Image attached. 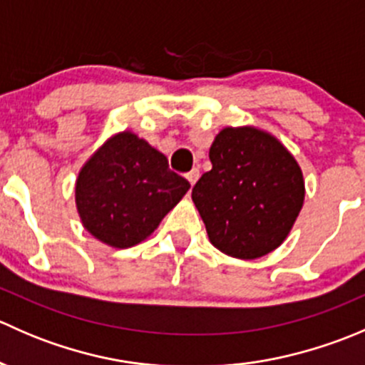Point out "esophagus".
Wrapping results in <instances>:
<instances>
[{
    "instance_id": "1",
    "label": "esophagus",
    "mask_w": 365,
    "mask_h": 365,
    "mask_svg": "<svg viewBox=\"0 0 365 365\" xmlns=\"http://www.w3.org/2000/svg\"><path fill=\"white\" fill-rule=\"evenodd\" d=\"M185 178L189 180V182H190V185H194V183L197 182V178H200V169H197V168H194L192 171H189V173H187V175H185Z\"/></svg>"
}]
</instances>
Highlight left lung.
I'll return each mask as SVG.
<instances>
[{"instance_id":"left-lung-1","label":"left lung","mask_w":365,"mask_h":365,"mask_svg":"<svg viewBox=\"0 0 365 365\" xmlns=\"http://www.w3.org/2000/svg\"><path fill=\"white\" fill-rule=\"evenodd\" d=\"M210 160L212 169L192 189L210 242L242 259L279 247L304 203V178L292 153L257 128H224Z\"/></svg>"}]
</instances>
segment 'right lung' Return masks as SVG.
<instances>
[{
  "instance_id": "add662e5",
  "label": "right lung",
  "mask_w": 365,
  "mask_h": 365,
  "mask_svg": "<svg viewBox=\"0 0 365 365\" xmlns=\"http://www.w3.org/2000/svg\"><path fill=\"white\" fill-rule=\"evenodd\" d=\"M189 187L169 169L160 152L123 132L81 169L76 203L84 227L95 238L127 249L150 237Z\"/></svg>"
}]
</instances>
